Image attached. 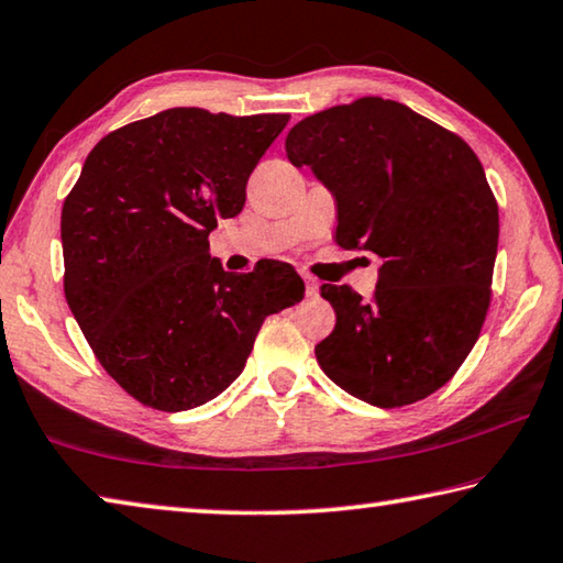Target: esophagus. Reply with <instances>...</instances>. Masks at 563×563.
<instances>
[{
  "label": "esophagus",
  "mask_w": 563,
  "mask_h": 563,
  "mask_svg": "<svg viewBox=\"0 0 563 563\" xmlns=\"http://www.w3.org/2000/svg\"><path fill=\"white\" fill-rule=\"evenodd\" d=\"M302 280H305V292H308L310 298H312V295H318V290H320V283H318L316 278H312V275L302 273Z\"/></svg>",
  "instance_id": "1"
}]
</instances>
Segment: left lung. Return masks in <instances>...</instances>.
Returning <instances> with one entry per match:
<instances>
[{"mask_svg":"<svg viewBox=\"0 0 563 563\" xmlns=\"http://www.w3.org/2000/svg\"><path fill=\"white\" fill-rule=\"evenodd\" d=\"M285 151L335 196L338 245L383 261L373 300L320 288L338 316L316 347L322 373L385 409L432 395L472 352L492 298L499 208L479 158L379 97L302 119Z\"/></svg>","mask_w":563,"mask_h":563,"instance_id":"left-lung-1","label":"left lung"}]
</instances>
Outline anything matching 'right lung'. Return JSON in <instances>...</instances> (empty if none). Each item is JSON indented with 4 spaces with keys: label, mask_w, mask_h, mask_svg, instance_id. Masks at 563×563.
<instances>
[{
    "label": "right lung",
    "mask_w": 563,
    "mask_h": 563,
    "mask_svg": "<svg viewBox=\"0 0 563 563\" xmlns=\"http://www.w3.org/2000/svg\"><path fill=\"white\" fill-rule=\"evenodd\" d=\"M288 113L166 109L103 136L62 211L64 295L103 369L141 405L184 412L243 373L263 320L300 302L292 265L225 273L208 235Z\"/></svg>",
    "instance_id": "right-lung-1"
}]
</instances>
